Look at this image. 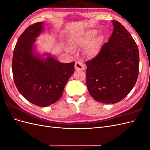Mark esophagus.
<instances>
[{"label":"esophagus","instance_id":"esophagus-1","mask_svg":"<svg viewBox=\"0 0 150 150\" xmlns=\"http://www.w3.org/2000/svg\"><path fill=\"white\" fill-rule=\"evenodd\" d=\"M75 69L76 70H84L85 69V66L82 62L79 61H76L75 63Z\"/></svg>","mask_w":150,"mask_h":150}]
</instances>
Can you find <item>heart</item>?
I'll use <instances>...</instances> for the list:
<instances>
[{
  "instance_id": "1",
  "label": "heart",
  "mask_w": 150,
  "mask_h": 150,
  "mask_svg": "<svg viewBox=\"0 0 150 150\" xmlns=\"http://www.w3.org/2000/svg\"><path fill=\"white\" fill-rule=\"evenodd\" d=\"M96 34V30H90L86 32L82 35L77 38L74 42L80 46H84V52L89 57H94L99 53L101 43L103 42L102 36H96L93 38Z\"/></svg>"
}]
</instances>
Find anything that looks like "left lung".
I'll use <instances>...</instances> for the list:
<instances>
[{
  "label": "left lung",
  "instance_id": "8db88e82",
  "mask_svg": "<svg viewBox=\"0 0 150 150\" xmlns=\"http://www.w3.org/2000/svg\"><path fill=\"white\" fill-rule=\"evenodd\" d=\"M108 42L98 55L86 62V85L91 97L104 104L121 101L135 85L139 57L137 43L129 32L117 21Z\"/></svg>",
  "mask_w": 150,
  "mask_h": 150
}]
</instances>
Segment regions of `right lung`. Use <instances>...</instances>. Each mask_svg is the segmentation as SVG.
Returning <instances> with one entry per match:
<instances>
[{
	"label": "right lung",
	"mask_w": 150,
	"mask_h": 150,
	"mask_svg": "<svg viewBox=\"0 0 150 150\" xmlns=\"http://www.w3.org/2000/svg\"><path fill=\"white\" fill-rule=\"evenodd\" d=\"M42 22L27 28L18 39L12 57V74L16 87L27 100L46 107L62 96L74 73V62L61 63L48 55L44 59L33 52L35 38L43 30Z\"/></svg>",
	"instance_id": "right-lung-1"
}]
</instances>
